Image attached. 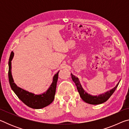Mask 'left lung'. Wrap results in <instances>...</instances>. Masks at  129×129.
Returning <instances> with one entry per match:
<instances>
[{"mask_svg":"<svg viewBox=\"0 0 129 129\" xmlns=\"http://www.w3.org/2000/svg\"><path fill=\"white\" fill-rule=\"evenodd\" d=\"M71 76L72 78V80L73 81V82L75 83L76 85L77 86V90L80 94L81 98L82 99L83 101L86 102V103L91 105H99L106 102L107 100L110 97V96L113 94V93L114 92V91L115 90V89H117V86L118 85L119 83V82L114 88L111 89L110 90L106 91V93L101 94L98 95H92L89 94L88 93H86V91L84 90V89L82 88L80 82V81L77 77H76V76L72 75V73Z\"/></svg>","mask_w":129,"mask_h":129,"instance_id":"left-lung-1","label":"left lung"}]
</instances>
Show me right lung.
Segmentation results:
<instances>
[{
	"label": "right lung",
	"instance_id": "1",
	"mask_svg": "<svg viewBox=\"0 0 129 129\" xmlns=\"http://www.w3.org/2000/svg\"><path fill=\"white\" fill-rule=\"evenodd\" d=\"M14 53L11 52L9 58V62H8V66H9L8 78H9L11 88L12 90L24 104L32 109H41L51 104L54 99L59 71L54 75L53 81L48 89L45 92L41 94H35L34 93H30L17 86L14 83L11 74V61L14 57Z\"/></svg>",
	"mask_w": 129,
	"mask_h": 129
}]
</instances>
